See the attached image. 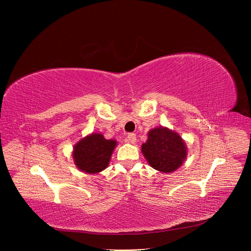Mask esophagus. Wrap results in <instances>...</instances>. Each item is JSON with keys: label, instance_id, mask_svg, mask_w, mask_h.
Returning a JSON list of instances; mask_svg holds the SVG:
<instances>
[{"label": "esophagus", "instance_id": "esophagus-1", "mask_svg": "<svg viewBox=\"0 0 251 251\" xmlns=\"http://www.w3.org/2000/svg\"><path fill=\"white\" fill-rule=\"evenodd\" d=\"M126 138H127V141H128V142H131V143H135V142H136V135L133 134V133L128 134Z\"/></svg>", "mask_w": 251, "mask_h": 251}]
</instances>
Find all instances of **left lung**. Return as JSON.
<instances>
[{
	"instance_id": "obj_1",
	"label": "left lung",
	"mask_w": 251,
	"mask_h": 251,
	"mask_svg": "<svg viewBox=\"0 0 251 251\" xmlns=\"http://www.w3.org/2000/svg\"><path fill=\"white\" fill-rule=\"evenodd\" d=\"M141 151L151 168L164 174L178 170L187 156L185 141L177 132L165 126L149 131L148 140L142 143Z\"/></svg>"
}]
</instances>
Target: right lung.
Wrapping results in <instances>:
<instances>
[{
  "mask_svg": "<svg viewBox=\"0 0 251 251\" xmlns=\"http://www.w3.org/2000/svg\"><path fill=\"white\" fill-rule=\"evenodd\" d=\"M117 141L105 139L102 134L92 133L74 144V164L86 174H98L108 168Z\"/></svg>",
  "mask_w": 251,
  "mask_h": 251,
  "instance_id": "1",
  "label": "right lung"
}]
</instances>
